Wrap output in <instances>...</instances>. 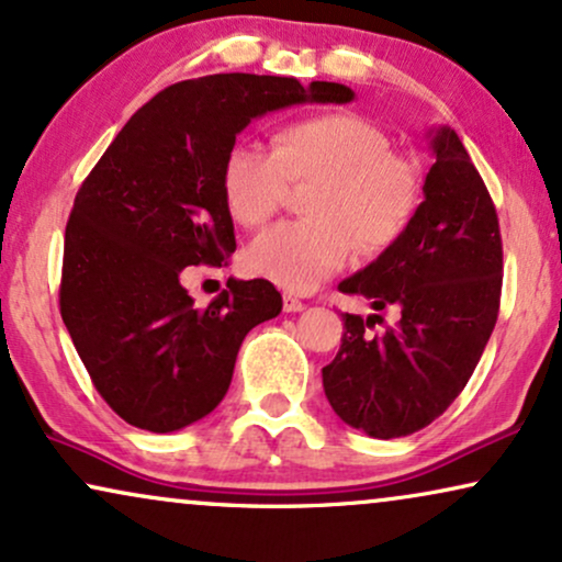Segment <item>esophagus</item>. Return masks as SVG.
<instances>
[{
	"label": "esophagus",
	"instance_id": "1",
	"mask_svg": "<svg viewBox=\"0 0 562 562\" xmlns=\"http://www.w3.org/2000/svg\"><path fill=\"white\" fill-rule=\"evenodd\" d=\"M304 310V302L302 299L291 296V294H283V312H302Z\"/></svg>",
	"mask_w": 562,
	"mask_h": 562
}]
</instances>
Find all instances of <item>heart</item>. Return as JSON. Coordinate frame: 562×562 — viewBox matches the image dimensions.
<instances>
[{
    "instance_id": "1",
    "label": "heart",
    "mask_w": 562,
    "mask_h": 562,
    "mask_svg": "<svg viewBox=\"0 0 562 562\" xmlns=\"http://www.w3.org/2000/svg\"><path fill=\"white\" fill-rule=\"evenodd\" d=\"M390 136L356 113H325L281 128L273 151L239 144L224 165V199L245 227L283 206L291 183L323 180L312 214L319 222H279L250 239V276L307 294L344 271L353 247L379 252L395 245L420 206V175L390 151Z\"/></svg>"
}]
</instances>
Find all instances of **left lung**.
<instances>
[{"label":"left lung","instance_id":"8db88e82","mask_svg":"<svg viewBox=\"0 0 562 562\" xmlns=\"http://www.w3.org/2000/svg\"><path fill=\"white\" fill-rule=\"evenodd\" d=\"M436 162L405 235L374 263L340 281L400 319L369 335L344 315L340 351L323 369L327 403L344 424L397 439L426 428L470 382L501 304L504 247L498 214L472 159L449 126L431 131Z\"/></svg>","mask_w":562,"mask_h":562}]
</instances>
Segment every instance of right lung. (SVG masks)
Returning <instances> with one entry per match:
<instances>
[{
    "mask_svg": "<svg viewBox=\"0 0 562 562\" xmlns=\"http://www.w3.org/2000/svg\"><path fill=\"white\" fill-rule=\"evenodd\" d=\"M338 82L211 75L165 87L131 115L77 191L58 304L94 390L123 420L170 434L227 395L237 351L281 312L271 281L229 279L206 310L180 279L237 250L224 165L252 119L351 103Z\"/></svg>",
    "mask_w": 562,
    "mask_h": 562,
    "instance_id": "1",
    "label": "right lung"
}]
</instances>
